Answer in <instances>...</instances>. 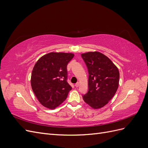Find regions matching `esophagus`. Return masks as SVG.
Segmentation results:
<instances>
[{
    "instance_id": "1",
    "label": "esophagus",
    "mask_w": 148,
    "mask_h": 148,
    "mask_svg": "<svg viewBox=\"0 0 148 148\" xmlns=\"http://www.w3.org/2000/svg\"><path fill=\"white\" fill-rule=\"evenodd\" d=\"M79 86V82H77V83L75 84V86L77 87H77H78Z\"/></svg>"
}]
</instances>
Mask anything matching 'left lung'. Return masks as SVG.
I'll list each match as a JSON object with an SVG mask.
<instances>
[{
  "mask_svg": "<svg viewBox=\"0 0 148 148\" xmlns=\"http://www.w3.org/2000/svg\"><path fill=\"white\" fill-rule=\"evenodd\" d=\"M89 72L88 91L84 101L94 109L106 106L117 92L119 71L110 59L99 52L82 53Z\"/></svg>",
  "mask_w": 148,
  "mask_h": 148,
  "instance_id": "left-lung-1",
  "label": "left lung"
}]
</instances>
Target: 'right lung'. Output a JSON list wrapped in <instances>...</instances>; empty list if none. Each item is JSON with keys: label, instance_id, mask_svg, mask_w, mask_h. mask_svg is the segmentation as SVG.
Here are the masks:
<instances>
[{"label": "right lung", "instance_id": "obj_1", "mask_svg": "<svg viewBox=\"0 0 148 148\" xmlns=\"http://www.w3.org/2000/svg\"><path fill=\"white\" fill-rule=\"evenodd\" d=\"M73 57L72 53L52 52L39 58L35 64L31 85L44 107L54 109L66 99L72 88L66 82V66Z\"/></svg>", "mask_w": 148, "mask_h": 148}]
</instances>
